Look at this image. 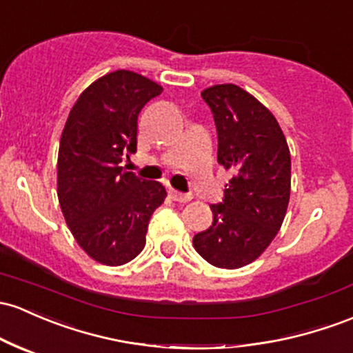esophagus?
Returning <instances> with one entry per match:
<instances>
[{
  "label": "esophagus",
  "mask_w": 353,
  "mask_h": 353,
  "mask_svg": "<svg viewBox=\"0 0 353 353\" xmlns=\"http://www.w3.org/2000/svg\"><path fill=\"white\" fill-rule=\"evenodd\" d=\"M169 194H170V197H172L174 201H177V203H189V201L192 199L191 194H184V192L176 191V189H170Z\"/></svg>",
  "instance_id": "34e87169"
}]
</instances>
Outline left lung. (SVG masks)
I'll use <instances>...</instances> for the list:
<instances>
[{"instance_id": "left-lung-1", "label": "left lung", "mask_w": 353, "mask_h": 353, "mask_svg": "<svg viewBox=\"0 0 353 353\" xmlns=\"http://www.w3.org/2000/svg\"><path fill=\"white\" fill-rule=\"evenodd\" d=\"M218 129V162L233 170L212 224L192 239L216 268L236 270L265 253L283 224L292 188L290 149L274 115L233 83L201 92Z\"/></svg>"}]
</instances>
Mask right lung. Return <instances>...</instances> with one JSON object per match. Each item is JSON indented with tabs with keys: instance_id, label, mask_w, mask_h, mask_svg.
Instances as JSON below:
<instances>
[{
	"instance_id": "1",
	"label": "right lung",
	"mask_w": 353,
	"mask_h": 353,
	"mask_svg": "<svg viewBox=\"0 0 353 353\" xmlns=\"http://www.w3.org/2000/svg\"><path fill=\"white\" fill-rule=\"evenodd\" d=\"M162 92L130 70L97 79L77 99L60 139L57 192L73 238L97 263L120 266L144 250L165 188L120 168L137 150V117Z\"/></svg>"
}]
</instances>
